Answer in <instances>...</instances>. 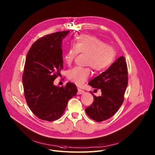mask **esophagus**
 Instances as JSON below:
<instances>
[{
	"mask_svg": "<svg viewBox=\"0 0 155 155\" xmlns=\"http://www.w3.org/2000/svg\"><path fill=\"white\" fill-rule=\"evenodd\" d=\"M84 93H85V91L80 89V88H78V94H83Z\"/></svg>",
	"mask_w": 155,
	"mask_h": 155,
	"instance_id": "esophagus-1",
	"label": "esophagus"
}]
</instances>
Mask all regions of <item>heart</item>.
Segmentation results:
<instances>
[{
  "mask_svg": "<svg viewBox=\"0 0 155 155\" xmlns=\"http://www.w3.org/2000/svg\"><path fill=\"white\" fill-rule=\"evenodd\" d=\"M78 52L87 54L86 65L91 66L97 72L108 68L116 56L113 48L106 45L105 42L100 39L87 35L78 36L74 45L68 49L64 56L65 63L68 65L72 64ZM90 74V68L78 66L68 70L67 77L77 85H80L88 78Z\"/></svg>",
  "mask_w": 155,
  "mask_h": 155,
  "instance_id": "b5f03b06",
  "label": "heart"
}]
</instances>
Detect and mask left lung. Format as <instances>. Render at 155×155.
<instances>
[{"mask_svg": "<svg viewBox=\"0 0 155 155\" xmlns=\"http://www.w3.org/2000/svg\"><path fill=\"white\" fill-rule=\"evenodd\" d=\"M89 85L100 90L101 95L94 96L93 103L85 109L87 114L96 122L106 120L116 114L123 103L128 84L127 66L124 56L116 59L105 72L92 79Z\"/></svg>", "mask_w": 155, "mask_h": 155, "instance_id": "8db88e82", "label": "left lung"}]
</instances>
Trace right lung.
Here are the masks:
<instances>
[{
    "label": "right lung",
    "instance_id": "right-lung-1",
    "mask_svg": "<svg viewBox=\"0 0 155 155\" xmlns=\"http://www.w3.org/2000/svg\"><path fill=\"white\" fill-rule=\"evenodd\" d=\"M69 31L44 36L32 45L26 55L23 85L26 103L40 119L54 121L64 114L68 100L78 91L75 84L54 85L63 68L62 43Z\"/></svg>",
    "mask_w": 155,
    "mask_h": 155
}]
</instances>
